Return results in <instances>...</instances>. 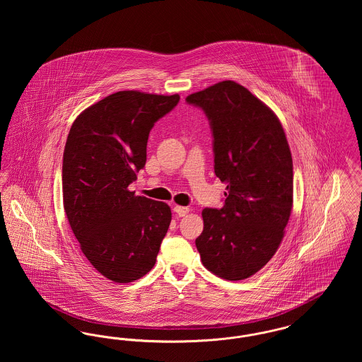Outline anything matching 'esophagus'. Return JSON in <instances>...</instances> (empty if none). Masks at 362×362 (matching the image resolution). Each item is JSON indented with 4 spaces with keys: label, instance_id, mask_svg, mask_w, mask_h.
I'll list each match as a JSON object with an SVG mask.
<instances>
[{
    "label": "esophagus",
    "instance_id": "obj_1",
    "mask_svg": "<svg viewBox=\"0 0 362 362\" xmlns=\"http://www.w3.org/2000/svg\"><path fill=\"white\" fill-rule=\"evenodd\" d=\"M173 211L179 216V217H185L187 213H189V207L185 206H175L173 207Z\"/></svg>",
    "mask_w": 362,
    "mask_h": 362
}]
</instances>
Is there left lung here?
I'll use <instances>...</instances> for the list:
<instances>
[{
    "label": "left lung",
    "instance_id": "1",
    "mask_svg": "<svg viewBox=\"0 0 362 362\" xmlns=\"http://www.w3.org/2000/svg\"><path fill=\"white\" fill-rule=\"evenodd\" d=\"M206 114L214 173L226 183L221 209H204L195 245L209 272L228 281L254 276L273 258L293 206V161L276 114L226 80L191 93Z\"/></svg>",
    "mask_w": 362,
    "mask_h": 362
}]
</instances>
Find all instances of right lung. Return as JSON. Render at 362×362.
I'll use <instances>...</instances> for the list:
<instances>
[{
	"mask_svg": "<svg viewBox=\"0 0 362 362\" xmlns=\"http://www.w3.org/2000/svg\"><path fill=\"white\" fill-rule=\"evenodd\" d=\"M179 95L119 90L73 122L62 163L64 207L70 228L102 276L127 284L155 266L173 218L171 209L129 189L146 163L156 122Z\"/></svg>",
	"mask_w": 362,
	"mask_h": 362,
	"instance_id": "obj_1",
	"label": "right lung"
}]
</instances>
